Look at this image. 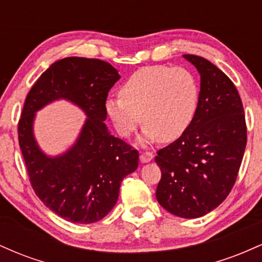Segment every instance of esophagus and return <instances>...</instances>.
I'll return each mask as SVG.
<instances>
[{"instance_id":"esophagus-1","label":"esophagus","mask_w":262,"mask_h":262,"mask_svg":"<svg viewBox=\"0 0 262 262\" xmlns=\"http://www.w3.org/2000/svg\"><path fill=\"white\" fill-rule=\"evenodd\" d=\"M152 158H154V155H152V152L150 151H144L140 154V161L141 162H149L152 160Z\"/></svg>"}]
</instances>
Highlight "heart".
Listing matches in <instances>:
<instances>
[{
    "instance_id": "1",
    "label": "heart",
    "mask_w": 262,
    "mask_h": 262,
    "mask_svg": "<svg viewBox=\"0 0 262 262\" xmlns=\"http://www.w3.org/2000/svg\"><path fill=\"white\" fill-rule=\"evenodd\" d=\"M200 86L185 68L155 65L129 76L119 97L106 101V112L121 137H129L143 122L144 145L160 139L169 143L187 130L196 116Z\"/></svg>"
}]
</instances>
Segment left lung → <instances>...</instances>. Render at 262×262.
I'll return each instance as SVG.
<instances>
[{"mask_svg": "<svg viewBox=\"0 0 262 262\" xmlns=\"http://www.w3.org/2000/svg\"><path fill=\"white\" fill-rule=\"evenodd\" d=\"M201 75L196 116L179 139L158 151L156 198L181 218H200L228 197L246 146L243 102L235 85L207 59L186 54Z\"/></svg>", "mask_w": 262, "mask_h": 262, "instance_id": "obj_1", "label": "left lung"}]
</instances>
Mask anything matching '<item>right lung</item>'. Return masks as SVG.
<instances>
[{"instance_id": "1", "label": "right lung", "mask_w": 262, "mask_h": 262, "mask_svg": "<svg viewBox=\"0 0 262 262\" xmlns=\"http://www.w3.org/2000/svg\"><path fill=\"white\" fill-rule=\"evenodd\" d=\"M118 71L100 59L65 58L40 75L27 95L18 122V140L35 194L55 214L73 223L90 224L104 218L118 201L125 176L138 167L139 152L110 134L104 124L110 90ZM64 98L88 116L77 143L50 158L32 135L35 112Z\"/></svg>"}]
</instances>
